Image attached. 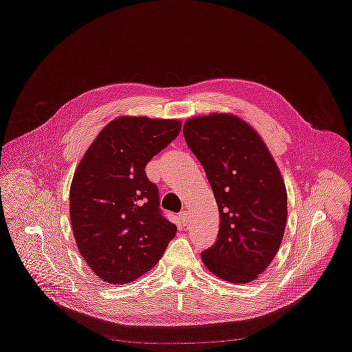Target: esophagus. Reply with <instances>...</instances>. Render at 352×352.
I'll return each instance as SVG.
<instances>
[{
	"mask_svg": "<svg viewBox=\"0 0 352 352\" xmlns=\"http://www.w3.org/2000/svg\"><path fill=\"white\" fill-rule=\"evenodd\" d=\"M179 221H181V223L184 225V226H186L188 225V222H189V214H188V211H181L179 212Z\"/></svg>",
	"mask_w": 352,
	"mask_h": 352,
	"instance_id": "34e87169",
	"label": "esophagus"
}]
</instances>
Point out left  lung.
I'll return each instance as SVG.
<instances>
[{
  "instance_id": "8db88e82",
  "label": "left lung",
  "mask_w": 352,
  "mask_h": 352,
  "mask_svg": "<svg viewBox=\"0 0 352 352\" xmlns=\"http://www.w3.org/2000/svg\"><path fill=\"white\" fill-rule=\"evenodd\" d=\"M186 145L201 163L219 211L215 243L203 264L232 283L254 280L283 239L287 193L260 135L239 117L211 114L184 126Z\"/></svg>"
}]
</instances>
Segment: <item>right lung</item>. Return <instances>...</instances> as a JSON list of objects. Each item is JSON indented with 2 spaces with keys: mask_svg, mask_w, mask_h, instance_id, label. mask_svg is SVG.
Listing matches in <instances>:
<instances>
[{
  "mask_svg": "<svg viewBox=\"0 0 352 352\" xmlns=\"http://www.w3.org/2000/svg\"><path fill=\"white\" fill-rule=\"evenodd\" d=\"M178 120L120 117L81 159L70 186V219L78 252L107 283H130L164 254L177 226L162 208L145 167L179 134Z\"/></svg>",
  "mask_w": 352,
  "mask_h": 352,
  "instance_id": "1",
  "label": "right lung"
}]
</instances>
